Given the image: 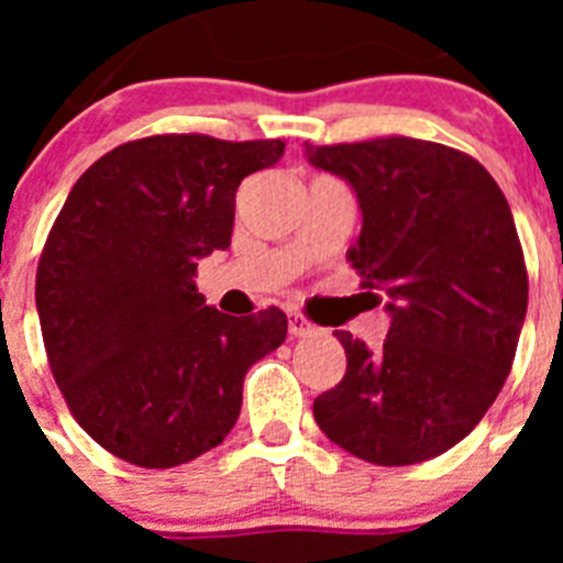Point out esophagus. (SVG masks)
<instances>
[{
	"instance_id": "34e87169",
	"label": "esophagus",
	"mask_w": 563,
	"mask_h": 563,
	"mask_svg": "<svg viewBox=\"0 0 563 563\" xmlns=\"http://www.w3.org/2000/svg\"><path fill=\"white\" fill-rule=\"evenodd\" d=\"M290 335L292 338L316 335V324H312L310 318L301 316V312H290Z\"/></svg>"
}]
</instances>
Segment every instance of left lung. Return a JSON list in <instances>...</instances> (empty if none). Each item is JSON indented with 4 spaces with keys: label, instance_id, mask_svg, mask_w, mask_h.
I'll list each match as a JSON object with an SVG mask.
<instances>
[{
    "label": "left lung",
    "instance_id": "obj_1",
    "mask_svg": "<svg viewBox=\"0 0 563 563\" xmlns=\"http://www.w3.org/2000/svg\"><path fill=\"white\" fill-rule=\"evenodd\" d=\"M357 194L350 256L366 290L389 296L380 350L335 332L346 375L312 402L318 429L375 465L445 454L494 406L527 312L514 213L471 154L417 137L305 146Z\"/></svg>",
    "mask_w": 563,
    "mask_h": 563
}]
</instances>
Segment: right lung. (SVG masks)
I'll list each match as a JSON object with an SVG mask.
<instances>
[{"label": "right lung", "instance_id": "right-lung-1", "mask_svg": "<svg viewBox=\"0 0 563 563\" xmlns=\"http://www.w3.org/2000/svg\"><path fill=\"white\" fill-rule=\"evenodd\" d=\"M282 141L152 134L78 177L44 242L36 307L69 411L141 467L217 449L242 383L287 338L278 307L233 318L197 292V262L231 245L236 188L276 166Z\"/></svg>", "mask_w": 563, "mask_h": 563}]
</instances>
